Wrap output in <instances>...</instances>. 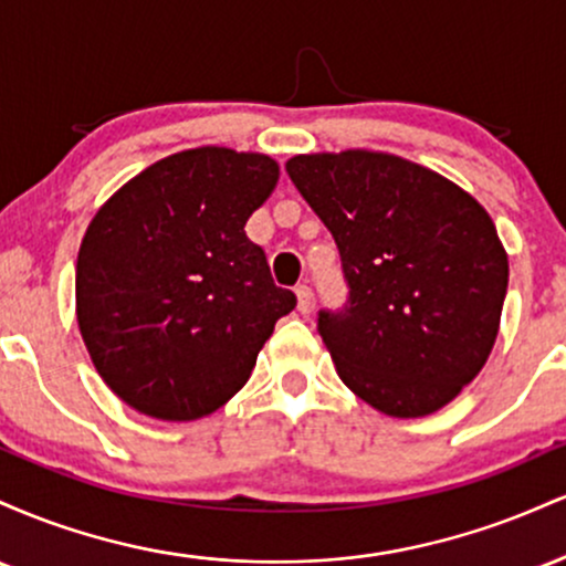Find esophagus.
Returning a JSON list of instances; mask_svg holds the SVG:
<instances>
[{
	"mask_svg": "<svg viewBox=\"0 0 566 566\" xmlns=\"http://www.w3.org/2000/svg\"><path fill=\"white\" fill-rule=\"evenodd\" d=\"M295 295H297V311H301V314H308L311 303H314V292H311L308 284H297Z\"/></svg>",
	"mask_w": 566,
	"mask_h": 566,
	"instance_id": "obj_1",
	"label": "esophagus"
}]
</instances>
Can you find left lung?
I'll list each match as a JSON object with an SVG mask.
<instances>
[{
    "instance_id": "left-lung-1",
    "label": "left lung",
    "mask_w": 566,
    "mask_h": 566,
    "mask_svg": "<svg viewBox=\"0 0 566 566\" xmlns=\"http://www.w3.org/2000/svg\"><path fill=\"white\" fill-rule=\"evenodd\" d=\"M287 175L333 233L348 297L316 329L337 375L391 418H423L495 346L509 255L471 193L375 151L292 157Z\"/></svg>"
}]
</instances>
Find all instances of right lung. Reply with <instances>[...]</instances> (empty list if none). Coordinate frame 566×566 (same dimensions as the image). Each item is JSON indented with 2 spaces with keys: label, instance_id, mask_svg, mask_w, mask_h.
<instances>
[{
  "label": "right lung",
  "instance_id": "1",
  "mask_svg": "<svg viewBox=\"0 0 566 566\" xmlns=\"http://www.w3.org/2000/svg\"><path fill=\"white\" fill-rule=\"evenodd\" d=\"M279 167L191 148L157 161L97 210L76 261V319L106 386L143 415L197 420L250 378L295 308L244 223Z\"/></svg>",
  "mask_w": 566,
  "mask_h": 566
}]
</instances>
